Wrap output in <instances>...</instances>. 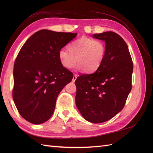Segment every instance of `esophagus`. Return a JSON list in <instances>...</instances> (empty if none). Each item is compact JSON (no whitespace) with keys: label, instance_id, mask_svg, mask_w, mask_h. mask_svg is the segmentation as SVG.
<instances>
[{"label":"esophagus","instance_id":"34e87169","mask_svg":"<svg viewBox=\"0 0 153 153\" xmlns=\"http://www.w3.org/2000/svg\"><path fill=\"white\" fill-rule=\"evenodd\" d=\"M76 78H77V75H74L73 76L72 82H75V80H76Z\"/></svg>","mask_w":153,"mask_h":153}]
</instances>
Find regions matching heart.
I'll use <instances>...</instances> for the list:
<instances>
[{
    "instance_id": "heart-1",
    "label": "heart",
    "mask_w": 153,
    "mask_h": 153,
    "mask_svg": "<svg viewBox=\"0 0 153 153\" xmlns=\"http://www.w3.org/2000/svg\"><path fill=\"white\" fill-rule=\"evenodd\" d=\"M68 50L61 49L59 52L60 62L64 68L70 69L76 61V69H82L85 73H91L102 63L106 48L103 41L82 37L69 45Z\"/></svg>"
}]
</instances>
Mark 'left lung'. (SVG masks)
<instances>
[{
	"instance_id": "8db88e82",
	"label": "left lung",
	"mask_w": 153,
	"mask_h": 153,
	"mask_svg": "<svg viewBox=\"0 0 153 153\" xmlns=\"http://www.w3.org/2000/svg\"><path fill=\"white\" fill-rule=\"evenodd\" d=\"M105 42L102 63L95 73L75 81V103L82 117L92 123L107 121L123 110L131 89L133 62L128 45L114 32L94 34Z\"/></svg>"
}]
</instances>
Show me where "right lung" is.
<instances>
[{"label":"right lung","instance_id":"right-lung-1","mask_svg":"<svg viewBox=\"0 0 153 153\" xmlns=\"http://www.w3.org/2000/svg\"><path fill=\"white\" fill-rule=\"evenodd\" d=\"M76 35L43 29L23 45L14 64L13 98L26 121L39 124L52 115L59 94L73 76L61 65L59 52Z\"/></svg>","mask_w":153,"mask_h":153}]
</instances>
